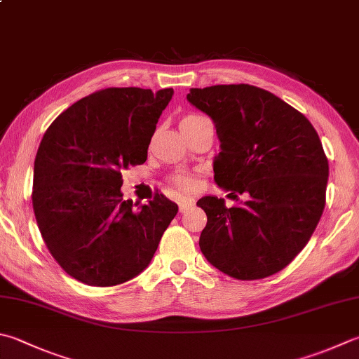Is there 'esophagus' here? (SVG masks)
<instances>
[{
    "mask_svg": "<svg viewBox=\"0 0 359 359\" xmlns=\"http://www.w3.org/2000/svg\"><path fill=\"white\" fill-rule=\"evenodd\" d=\"M192 206H194V200H191V198H182L178 203V208H180V212L181 214L189 211V209H191Z\"/></svg>",
    "mask_w": 359,
    "mask_h": 359,
    "instance_id": "34e87169",
    "label": "esophagus"
}]
</instances>
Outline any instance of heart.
Segmentation results:
<instances>
[{"label": "heart", "instance_id": "obj_1", "mask_svg": "<svg viewBox=\"0 0 359 359\" xmlns=\"http://www.w3.org/2000/svg\"><path fill=\"white\" fill-rule=\"evenodd\" d=\"M187 117H194V116H187ZM175 184L181 189H192L194 187V180L191 177H186V175H180L173 180Z\"/></svg>", "mask_w": 359, "mask_h": 359}]
</instances>
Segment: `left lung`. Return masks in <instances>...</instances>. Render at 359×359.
I'll return each mask as SVG.
<instances>
[{
	"label": "left lung",
	"mask_w": 359,
	"mask_h": 359,
	"mask_svg": "<svg viewBox=\"0 0 359 359\" xmlns=\"http://www.w3.org/2000/svg\"><path fill=\"white\" fill-rule=\"evenodd\" d=\"M189 103L212 118L220 140L214 181L223 198L197 201L208 215L200 250L236 280H261L285 269L313 236L325 208L328 159L302 112L250 84L191 89Z\"/></svg>",
	"instance_id": "1"
}]
</instances>
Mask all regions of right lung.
<instances>
[{"instance_id": "1", "label": "right lung", "mask_w": 359, "mask_h": 359, "mask_svg": "<svg viewBox=\"0 0 359 359\" xmlns=\"http://www.w3.org/2000/svg\"><path fill=\"white\" fill-rule=\"evenodd\" d=\"M173 89L107 87L65 109L43 134L34 161L32 208L56 262L84 285L107 287L150 264L178 205L154 194L123 200L121 170L147 161Z\"/></svg>"}]
</instances>
